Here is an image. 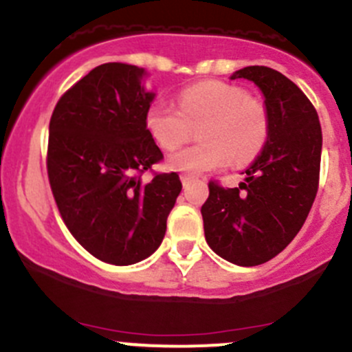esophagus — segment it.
Returning a JSON list of instances; mask_svg holds the SVG:
<instances>
[{
  "instance_id": "34e87169",
  "label": "esophagus",
  "mask_w": 352,
  "mask_h": 352,
  "mask_svg": "<svg viewBox=\"0 0 352 352\" xmlns=\"http://www.w3.org/2000/svg\"><path fill=\"white\" fill-rule=\"evenodd\" d=\"M191 179H193V177L188 176V175H183V176H181V183H183V186H184V188H186L188 184L191 183Z\"/></svg>"
}]
</instances>
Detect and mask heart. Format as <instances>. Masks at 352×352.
I'll list each match as a JSON object with an SVG mask.
<instances>
[{
  "instance_id": "b5f03b06",
  "label": "heart",
  "mask_w": 352,
  "mask_h": 352,
  "mask_svg": "<svg viewBox=\"0 0 352 352\" xmlns=\"http://www.w3.org/2000/svg\"><path fill=\"white\" fill-rule=\"evenodd\" d=\"M177 107L154 102L145 114V126L159 147L171 151L198 128L200 144L173 152L166 161L171 171L201 175L231 164L252 162L269 138V114L245 89L226 82L195 83L179 94Z\"/></svg>"
}]
</instances>
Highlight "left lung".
Masks as SVG:
<instances>
[{
    "label": "left lung",
    "mask_w": 352,
    "mask_h": 352,
    "mask_svg": "<svg viewBox=\"0 0 352 352\" xmlns=\"http://www.w3.org/2000/svg\"><path fill=\"white\" fill-rule=\"evenodd\" d=\"M255 83L269 114V138L239 188L208 184L205 239L228 262L255 267L279 255L305 224L318 190L322 128L296 83L269 66L231 75Z\"/></svg>",
    "instance_id": "1"
}]
</instances>
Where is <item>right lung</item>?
Instances as JSON below:
<instances>
[{"label": "right lung", "mask_w": 352, "mask_h": 352, "mask_svg": "<svg viewBox=\"0 0 352 352\" xmlns=\"http://www.w3.org/2000/svg\"><path fill=\"white\" fill-rule=\"evenodd\" d=\"M148 73L128 63L90 69L58 100L50 123L47 175L66 228L96 258L133 265L161 246L181 181H144L162 159L145 126L155 99Z\"/></svg>", "instance_id": "right-lung-1"}]
</instances>
